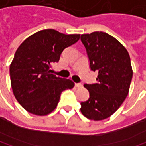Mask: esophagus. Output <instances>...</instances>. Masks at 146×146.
Masks as SVG:
<instances>
[{
  "instance_id": "esophagus-1",
  "label": "esophagus",
  "mask_w": 146,
  "mask_h": 146,
  "mask_svg": "<svg viewBox=\"0 0 146 146\" xmlns=\"http://www.w3.org/2000/svg\"><path fill=\"white\" fill-rule=\"evenodd\" d=\"M83 86L81 84H75V87H77V88H81V87Z\"/></svg>"
}]
</instances>
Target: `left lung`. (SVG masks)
Segmentation results:
<instances>
[{
    "instance_id": "obj_1",
    "label": "left lung",
    "mask_w": 146,
    "mask_h": 146,
    "mask_svg": "<svg viewBox=\"0 0 146 146\" xmlns=\"http://www.w3.org/2000/svg\"><path fill=\"white\" fill-rule=\"evenodd\" d=\"M92 71L97 82L84 84L89 99L81 103V112L91 120L110 117L126 99L133 76L130 58L117 39L103 32L82 34Z\"/></svg>"
}]
</instances>
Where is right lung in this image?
<instances>
[{
    "instance_id": "right-lung-1",
    "label": "right lung",
    "mask_w": 146,
    "mask_h": 146,
    "mask_svg": "<svg viewBox=\"0 0 146 146\" xmlns=\"http://www.w3.org/2000/svg\"><path fill=\"white\" fill-rule=\"evenodd\" d=\"M80 34L61 33L54 29L39 31L17 48L10 66L11 84L21 105L35 115L52 112L62 92L74 83L51 73V65L59 61L62 51L78 41Z\"/></svg>"
}]
</instances>
